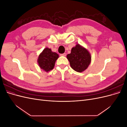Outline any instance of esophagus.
Listing matches in <instances>:
<instances>
[{
	"instance_id": "obj_1",
	"label": "esophagus",
	"mask_w": 127,
	"mask_h": 127,
	"mask_svg": "<svg viewBox=\"0 0 127 127\" xmlns=\"http://www.w3.org/2000/svg\"><path fill=\"white\" fill-rule=\"evenodd\" d=\"M60 56H66V53H63V54H60Z\"/></svg>"
}]
</instances>
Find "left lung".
I'll use <instances>...</instances> for the list:
<instances>
[{
    "instance_id": "8db88e82",
    "label": "left lung",
    "mask_w": 127,
    "mask_h": 127,
    "mask_svg": "<svg viewBox=\"0 0 127 127\" xmlns=\"http://www.w3.org/2000/svg\"><path fill=\"white\" fill-rule=\"evenodd\" d=\"M71 67L77 72H81L88 68L91 62V56L87 50L79 44L71 49L67 56Z\"/></svg>"
}]
</instances>
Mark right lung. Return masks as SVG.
I'll use <instances>...</instances> for the list:
<instances>
[{
	"mask_svg": "<svg viewBox=\"0 0 127 127\" xmlns=\"http://www.w3.org/2000/svg\"><path fill=\"white\" fill-rule=\"evenodd\" d=\"M59 58V55L56 52L51 51L48 48H45L38 57L37 63L41 69L48 72L54 68L56 60Z\"/></svg>",
	"mask_w": 127,
	"mask_h": 127,
	"instance_id": "1",
	"label": "right lung"
}]
</instances>
